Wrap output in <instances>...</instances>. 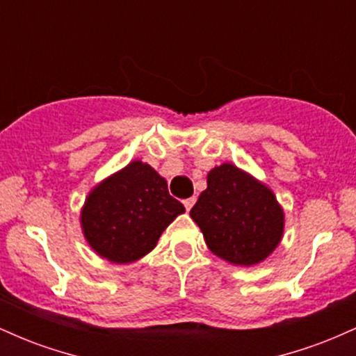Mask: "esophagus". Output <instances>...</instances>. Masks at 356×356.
Listing matches in <instances>:
<instances>
[{
    "label": "esophagus",
    "instance_id": "obj_1",
    "mask_svg": "<svg viewBox=\"0 0 356 356\" xmlns=\"http://www.w3.org/2000/svg\"><path fill=\"white\" fill-rule=\"evenodd\" d=\"M194 204H195V197H189V199H186V201H184V206H186L187 211H191Z\"/></svg>",
    "mask_w": 356,
    "mask_h": 356
}]
</instances>
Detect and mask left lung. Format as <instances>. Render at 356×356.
<instances>
[{"instance_id": "8db88e82", "label": "left lung", "mask_w": 356, "mask_h": 356, "mask_svg": "<svg viewBox=\"0 0 356 356\" xmlns=\"http://www.w3.org/2000/svg\"><path fill=\"white\" fill-rule=\"evenodd\" d=\"M191 218L201 227L207 248L238 266H252L275 251L284 229V212L275 194L232 164L207 174Z\"/></svg>"}]
</instances>
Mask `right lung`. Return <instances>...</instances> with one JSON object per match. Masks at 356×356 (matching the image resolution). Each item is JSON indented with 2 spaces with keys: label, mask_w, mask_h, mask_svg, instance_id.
<instances>
[{
  "label": "right lung",
  "mask_w": 356,
  "mask_h": 356,
  "mask_svg": "<svg viewBox=\"0 0 356 356\" xmlns=\"http://www.w3.org/2000/svg\"><path fill=\"white\" fill-rule=\"evenodd\" d=\"M186 211L149 164L130 162L90 191L80 222L97 254L117 264L134 263L157 244L179 214Z\"/></svg>",
  "instance_id": "obj_1"
}]
</instances>
